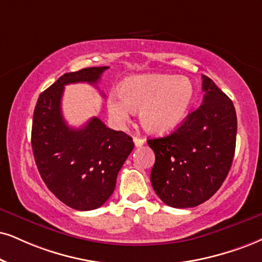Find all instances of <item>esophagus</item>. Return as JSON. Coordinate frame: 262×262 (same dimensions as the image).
Returning a JSON list of instances; mask_svg holds the SVG:
<instances>
[{
    "label": "esophagus",
    "mask_w": 262,
    "mask_h": 262,
    "mask_svg": "<svg viewBox=\"0 0 262 262\" xmlns=\"http://www.w3.org/2000/svg\"><path fill=\"white\" fill-rule=\"evenodd\" d=\"M134 142H135V146L137 148L142 147L144 143H146V141H144L143 138H138V137H134Z\"/></svg>",
    "instance_id": "1"
}]
</instances>
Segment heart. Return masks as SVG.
Returning <instances> with one entry per match:
<instances>
[{"mask_svg": "<svg viewBox=\"0 0 262 262\" xmlns=\"http://www.w3.org/2000/svg\"><path fill=\"white\" fill-rule=\"evenodd\" d=\"M194 89L186 77L148 74L125 79L108 98V111L119 121L140 109V121L150 134H166L186 119Z\"/></svg>", "mask_w": 262, "mask_h": 262, "instance_id": "heart-1", "label": "heart"}]
</instances>
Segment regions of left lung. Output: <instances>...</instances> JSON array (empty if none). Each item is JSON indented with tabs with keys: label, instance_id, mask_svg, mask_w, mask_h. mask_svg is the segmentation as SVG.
Instances as JSON below:
<instances>
[{
	"label": "left lung",
	"instance_id": "8db88e82",
	"mask_svg": "<svg viewBox=\"0 0 262 262\" xmlns=\"http://www.w3.org/2000/svg\"><path fill=\"white\" fill-rule=\"evenodd\" d=\"M203 104L172 134L148 140L156 163L150 182L172 208H193L217 192L231 169L237 137L233 103L203 75Z\"/></svg>",
	"mask_w": 262,
	"mask_h": 262
}]
</instances>
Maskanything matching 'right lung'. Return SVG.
<instances>
[{"instance_id": "obj_1", "label": "right lung", "mask_w": 262, "mask_h": 262, "mask_svg": "<svg viewBox=\"0 0 262 262\" xmlns=\"http://www.w3.org/2000/svg\"><path fill=\"white\" fill-rule=\"evenodd\" d=\"M109 67L67 73L38 97L32 118L31 147L48 189L70 208L87 211L102 206L114 192L116 177L134 149L132 138L106 127L98 118L69 127L62 114L64 86L95 85Z\"/></svg>"}]
</instances>
